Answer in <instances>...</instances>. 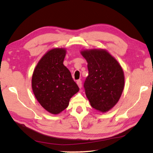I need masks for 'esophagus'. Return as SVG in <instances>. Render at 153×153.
<instances>
[{
	"instance_id": "34e87169",
	"label": "esophagus",
	"mask_w": 153,
	"mask_h": 153,
	"mask_svg": "<svg viewBox=\"0 0 153 153\" xmlns=\"http://www.w3.org/2000/svg\"><path fill=\"white\" fill-rule=\"evenodd\" d=\"M77 86H79V88H82V81L80 79H78V80H77Z\"/></svg>"
}]
</instances>
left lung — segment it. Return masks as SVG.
I'll list each match as a JSON object with an SVG mask.
<instances>
[{"mask_svg":"<svg viewBox=\"0 0 153 153\" xmlns=\"http://www.w3.org/2000/svg\"><path fill=\"white\" fill-rule=\"evenodd\" d=\"M88 63V76L84 84L90 105L100 112H107L115 106L124 87L123 69L107 51L92 49L81 51Z\"/></svg>","mask_w":153,"mask_h":153,"instance_id":"obj_1","label":"left lung"}]
</instances>
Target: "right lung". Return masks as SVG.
<instances>
[{"label":"right lung","instance_id":"1","mask_svg":"<svg viewBox=\"0 0 153 153\" xmlns=\"http://www.w3.org/2000/svg\"><path fill=\"white\" fill-rule=\"evenodd\" d=\"M64 48L48 51L33 71L32 87L41 106L52 114H59L68 107L70 98L79 91L70 71L63 65Z\"/></svg>","mask_w":153,"mask_h":153}]
</instances>
